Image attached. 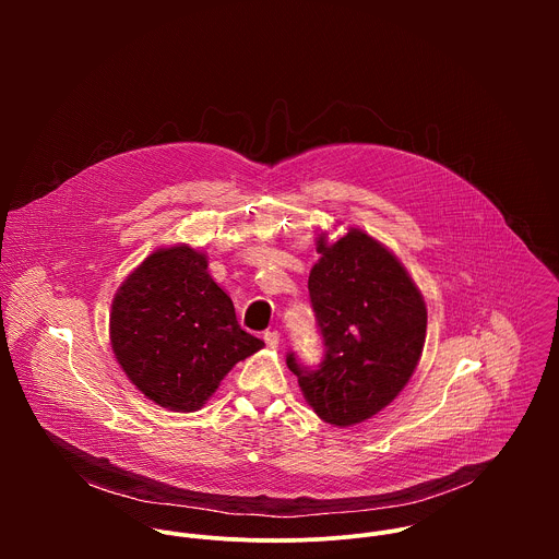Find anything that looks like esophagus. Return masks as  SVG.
<instances>
[{
    "label": "esophagus",
    "mask_w": 559,
    "mask_h": 559,
    "mask_svg": "<svg viewBox=\"0 0 559 559\" xmlns=\"http://www.w3.org/2000/svg\"><path fill=\"white\" fill-rule=\"evenodd\" d=\"M263 338H265L267 347H272V349H276V347L281 345V334H278L276 330H267V332L263 334Z\"/></svg>",
    "instance_id": "obj_1"
}]
</instances>
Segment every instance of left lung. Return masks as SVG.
Here are the masks:
<instances>
[{
    "instance_id": "1",
    "label": "left lung",
    "mask_w": 559,
    "mask_h": 559,
    "mask_svg": "<svg viewBox=\"0 0 559 559\" xmlns=\"http://www.w3.org/2000/svg\"><path fill=\"white\" fill-rule=\"evenodd\" d=\"M316 252L307 287L325 356L311 369L289 352L287 367L318 418L352 427L409 382L425 347L427 307L401 261L360 229L332 246L318 236Z\"/></svg>"
}]
</instances>
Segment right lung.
Returning a JSON list of instances; mask_svg holds the SVG:
<instances>
[{
  "instance_id": "right-lung-1",
  "label": "right lung",
  "mask_w": 559,
  "mask_h": 559,
  "mask_svg": "<svg viewBox=\"0 0 559 559\" xmlns=\"http://www.w3.org/2000/svg\"><path fill=\"white\" fill-rule=\"evenodd\" d=\"M110 343L143 395L183 414L201 409L223 376L265 345L241 330L205 254L190 246L156 250L123 281Z\"/></svg>"
}]
</instances>
